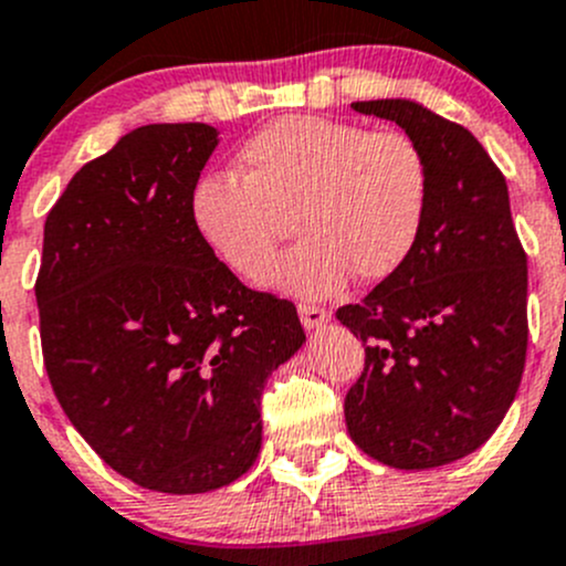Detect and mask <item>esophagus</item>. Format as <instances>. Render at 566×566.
Returning a JSON list of instances; mask_svg holds the SVG:
<instances>
[{"label":"esophagus","instance_id":"1","mask_svg":"<svg viewBox=\"0 0 566 566\" xmlns=\"http://www.w3.org/2000/svg\"><path fill=\"white\" fill-rule=\"evenodd\" d=\"M298 315L306 328H319V325H325L331 319L328 310H323V306H312V304H301Z\"/></svg>","mask_w":566,"mask_h":566}]
</instances>
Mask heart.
<instances>
[{"instance_id": "b5f03b06", "label": "heart", "mask_w": 566, "mask_h": 566, "mask_svg": "<svg viewBox=\"0 0 566 566\" xmlns=\"http://www.w3.org/2000/svg\"><path fill=\"white\" fill-rule=\"evenodd\" d=\"M235 167L241 178L199 177L188 202L193 230L221 265L256 282L293 219L301 241L265 282L295 298L336 295L353 273L394 276L430 216V158L405 130L290 114L251 134Z\"/></svg>"}]
</instances>
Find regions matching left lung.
<instances>
[{
  "label": "left lung",
  "instance_id": "obj_1",
  "mask_svg": "<svg viewBox=\"0 0 566 566\" xmlns=\"http://www.w3.org/2000/svg\"><path fill=\"white\" fill-rule=\"evenodd\" d=\"M430 158L432 199L410 260L336 319L364 342L345 397L353 443L421 471L482 447L510 410L528 347V265L501 169L468 128L402 98L356 101Z\"/></svg>",
  "mask_w": 566,
  "mask_h": 566
}]
</instances>
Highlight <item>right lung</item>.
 I'll return each instance as SVG.
<instances>
[{
	"instance_id": "1",
	"label": "right lung",
	"mask_w": 566,
	"mask_h": 566,
	"mask_svg": "<svg viewBox=\"0 0 566 566\" xmlns=\"http://www.w3.org/2000/svg\"><path fill=\"white\" fill-rule=\"evenodd\" d=\"M216 145L213 125H142L73 175L43 227L51 389L106 465L158 493L249 471L265 380L306 342L290 301L249 290L193 230Z\"/></svg>"
}]
</instances>
